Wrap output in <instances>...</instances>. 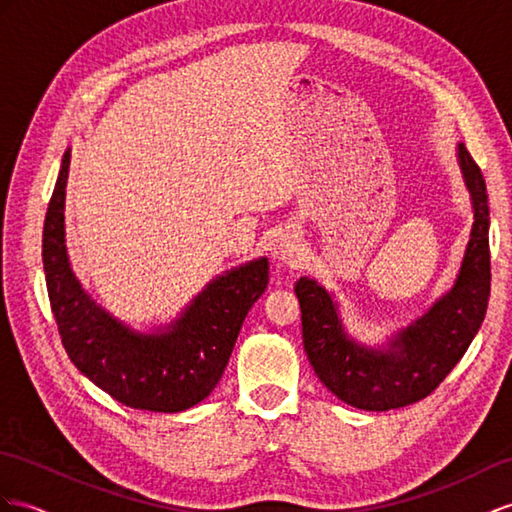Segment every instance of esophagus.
I'll list each match as a JSON object with an SVG mask.
<instances>
[{
	"label": "esophagus",
	"instance_id": "1",
	"mask_svg": "<svg viewBox=\"0 0 512 512\" xmlns=\"http://www.w3.org/2000/svg\"><path fill=\"white\" fill-rule=\"evenodd\" d=\"M274 255H277V259L287 261V264H292V261H296V257H298V244H296V240L281 238L277 242V248H274Z\"/></svg>",
	"mask_w": 512,
	"mask_h": 512
}]
</instances>
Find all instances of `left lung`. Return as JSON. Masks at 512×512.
Segmentation results:
<instances>
[{
    "label": "left lung",
    "mask_w": 512,
    "mask_h": 512,
    "mask_svg": "<svg viewBox=\"0 0 512 512\" xmlns=\"http://www.w3.org/2000/svg\"><path fill=\"white\" fill-rule=\"evenodd\" d=\"M458 166L474 207L469 244L452 290L422 318L389 339L387 348L352 339L333 296L313 279L300 277L294 292L303 318V344L326 389L363 411H391L430 396L461 361L487 313L491 292L487 186L465 144Z\"/></svg>",
    "instance_id": "1"
}]
</instances>
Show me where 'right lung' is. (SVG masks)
<instances>
[{
    "label": "right lung",
    "instance_id": "1",
    "mask_svg": "<svg viewBox=\"0 0 512 512\" xmlns=\"http://www.w3.org/2000/svg\"><path fill=\"white\" fill-rule=\"evenodd\" d=\"M71 149L43 227V266L62 346L86 378L131 409L179 413L205 400L225 372L242 322L268 287V259L220 274L157 333H138L90 298L64 244V196Z\"/></svg>",
    "mask_w": 512,
    "mask_h": 512
}]
</instances>
